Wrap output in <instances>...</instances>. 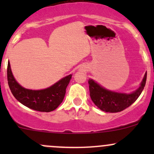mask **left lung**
<instances>
[{
  "label": "left lung",
  "mask_w": 154,
  "mask_h": 154,
  "mask_svg": "<svg viewBox=\"0 0 154 154\" xmlns=\"http://www.w3.org/2000/svg\"><path fill=\"white\" fill-rule=\"evenodd\" d=\"M147 80V71L144 74L140 86L131 93L116 92L105 88L92 79L88 80L91 100L100 110L106 112H118L133 104L143 91Z\"/></svg>",
  "instance_id": "left-lung-1"
}]
</instances>
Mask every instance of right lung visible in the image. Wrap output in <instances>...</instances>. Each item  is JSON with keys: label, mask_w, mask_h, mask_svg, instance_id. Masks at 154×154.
Returning a JSON list of instances; mask_svg holds the SVG:
<instances>
[{"label": "right lung", "mask_w": 154, "mask_h": 154, "mask_svg": "<svg viewBox=\"0 0 154 154\" xmlns=\"http://www.w3.org/2000/svg\"><path fill=\"white\" fill-rule=\"evenodd\" d=\"M71 77L72 74H69L45 89H27L15 80L10 63L7 66V80L14 97L25 106L39 112H49L60 106L64 99L66 88Z\"/></svg>", "instance_id": "obj_1"}]
</instances>
